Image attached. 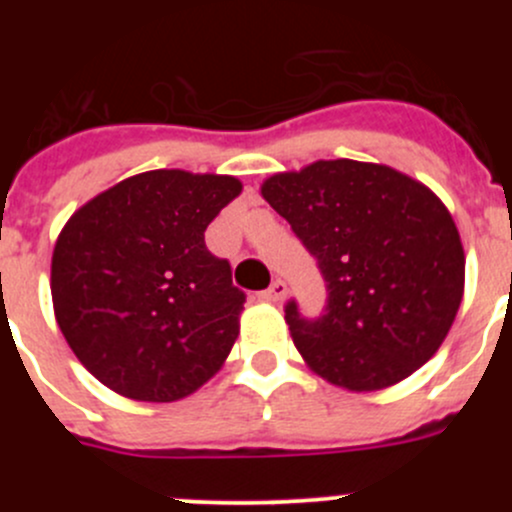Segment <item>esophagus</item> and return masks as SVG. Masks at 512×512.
<instances>
[{"instance_id":"esophagus-1","label":"esophagus","mask_w":512,"mask_h":512,"mask_svg":"<svg viewBox=\"0 0 512 512\" xmlns=\"http://www.w3.org/2000/svg\"><path fill=\"white\" fill-rule=\"evenodd\" d=\"M285 297H287V285L282 280H275L270 285V289L260 292L262 302H282V299H285Z\"/></svg>"}]
</instances>
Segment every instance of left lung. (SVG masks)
<instances>
[{
    "instance_id": "left-lung-1",
    "label": "left lung",
    "mask_w": 512,
    "mask_h": 512,
    "mask_svg": "<svg viewBox=\"0 0 512 512\" xmlns=\"http://www.w3.org/2000/svg\"><path fill=\"white\" fill-rule=\"evenodd\" d=\"M260 193L327 282L322 317L285 307L314 374L366 394L399 384L438 352L461 307L466 255L431 188L391 165L337 158L270 175Z\"/></svg>"
}]
</instances>
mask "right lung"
I'll return each instance as SVG.
<instances>
[{
    "label": "right lung",
    "instance_id": "1",
    "mask_svg": "<svg viewBox=\"0 0 512 512\" xmlns=\"http://www.w3.org/2000/svg\"><path fill=\"white\" fill-rule=\"evenodd\" d=\"M242 193L232 175H131L81 205L56 237L51 299L76 359L116 394H195L225 364L245 292L205 230Z\"/></svg>",
    "mask_w": 512,
    "mask_h": 512
}]
</instances>
